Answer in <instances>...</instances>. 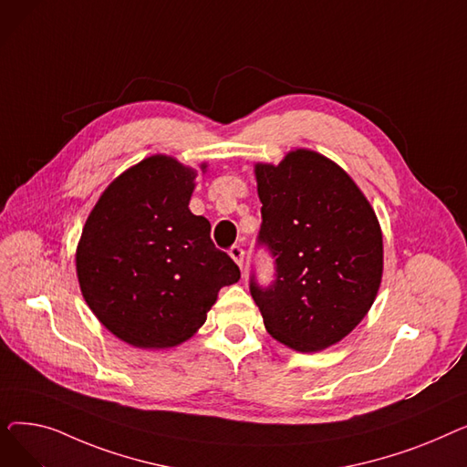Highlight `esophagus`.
Here are the masks:
<instances>
[{
    "label": "esophagus",
    "instance_id": "34e87169",
    "mask_svg": "<svg viewBox=\"0 0 467 467\" xmlns=\"http://www.w3.org/2000/svg\"><path fill=\"white\" fill-rule=\"evenodd\" d=\"M229 255H231L233 261L242 268V265H244V250H242L240 246H233V248L229 250Z\"/></svg>",
    "mask_w": 467,
    "mask_h": 467
}]
</instances>
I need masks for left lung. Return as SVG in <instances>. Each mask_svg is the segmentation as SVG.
Masks as SVG:
<instances>
[{
	"label": "left lung",
	"mask_w": 467,
	"mask_h": 467,
	"mask_svg": "<svg viewBox=\"0 0 467 467\" xmlns=\"http://www.w3.org/2000/svg\"><path fill=\"white\" fill-rule=\"evenodd\" d=\"M261 208L259 246L276 275L250 291L266 331L299 352L326 350L369 312L382 280V231L375 210L338 164L310 151H289L255 164Z\"/></svg>",
	"instance_id": "1"
}]
</instances>
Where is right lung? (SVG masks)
<instances>
[{
    "mask_svg": "<svg viewBox=\"0 0 467 467\" xmlns=\"http://www.w3.org/2000/svg\"><path fill=\"white\" fill-rule=\"evenodd\" d=\"M194 178L174 157H147L108 185L83 227V297L136 348L182 345L206 322L219 289L240 280L236 263L213 246L210 221L189 210Z\"/></svg>",
    "mask_w": 467,
    "mask_h": 467,
    "instance_id": "1",
    "label": "right lung"
}]
</instances>
